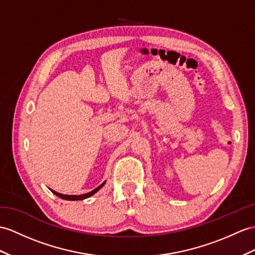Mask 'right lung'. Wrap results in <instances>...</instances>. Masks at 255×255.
I'll return each instance as SVG.
<instances>
[{
	"label": "right lung",
	"instance_id": "right-lung-1",
	"mask_svg": "<svg viewBox=\"0 0 255 255\" xmlns=\"http://www.w3.org/2000/svg\"><path fill=\"white\" fill-rule=\"evenodd\" d=\"M105 183L106 182H104L103 184H101L98 186V187H96L94 190H92V191H90V192H88V194H84V195H79V196H77V195H63V194H59V192H56V191H54V190H52V192L54 195H56L57 197H59V198H61V199H65V200H71V201H74V200H83V199H86V198H89V197H91V196H93L95 194V192H97L99 189H101L103 186L105 185Z\"/></svg>",
	"mask_w": 255,
	"mask_h": 255
}]
</instances>
